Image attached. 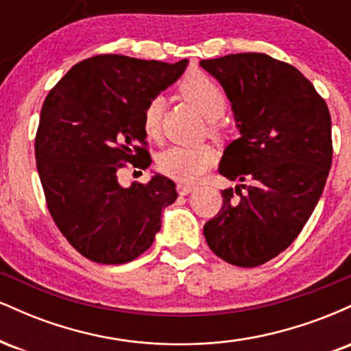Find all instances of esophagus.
<instances>
[{
	"mask_svg": "<svg viewBox=\"0 0 351 351\" xmlns=\"http://www.w3.org/2000/svg\"><path fill=\"white\" fill-rule=\"evenodd\" d=\"M176 188H178V193L181 196H186L193 191V189H195V186H191V184H186V183H178V186Z\"/></svg>",
	"mask_w": 351,
	"mask_h": 351,
	"instance_id": "1",
	"label": "esophagus"
}]
</instances>
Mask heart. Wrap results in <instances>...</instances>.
<instances>
[{
    "label": "heart",
    "mask_w": 351,
    "mask_h": 351,
    "mask_svg": "<svg viewBox=\"0 0 351 351\" xmlns=\"http://www.w3.org/2000/svg\"><path fill=\"white\" fill-rule=\"evenodd\" d=\"M180 92L188 102H191L206 119H219L226 110V95L223 88L203 72H193L181 80ZM163 99L160 95L148 100L143 108L142 127L148 138L155 140L162 134ZM216 132V125H211ZM215 152L208 145L198 147H181L173 145L156 156V167L163 175L181 181L193 183L199 180L201 175L215 163Z\"/></svg>",
    "instance_id": "obj_1"
}]
</instances>
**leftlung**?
<instances>
[{
    "instance_id": "1",
    "label": "left lung",
    "mask_w": 351,
    "mask_h": 351,
    "mask_svg": "<svg viewBox=\"0 0 351 351\" xmlns=\"http://www.w3.org/2000/svg\"><path fill=\"white\" fill-rule=\"evenodd\" d=\"M199 66L223 86L241 134L224 150L219 173L249 183L221 191L223 206L203 232L217 257L257 267L285 251L315 209L332 167V119L312 82L267 54Z\"/></svg>"
}]
</instances>
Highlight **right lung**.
<instances>
[{
    "mask_svg": "<svg viewBox=\"0 0 351 351\" xmlns=\"http://www.w3.org/2000/svg\"><path fill=\"white\" fill-rule=\"evenodd\" d=\"M186 66L188 59L99 54L75 64L44 100L34 153L47 209L72 247L94 263L136 259L178 198L167 176L123 188L117 173L125 163L150 167L143 108Z\"/></svg>",
    "mask_w": 351,
    "mask_h": 351,
    "instance_id": "right-lung-1",
    "label": "right lung"
}]
</instances>
